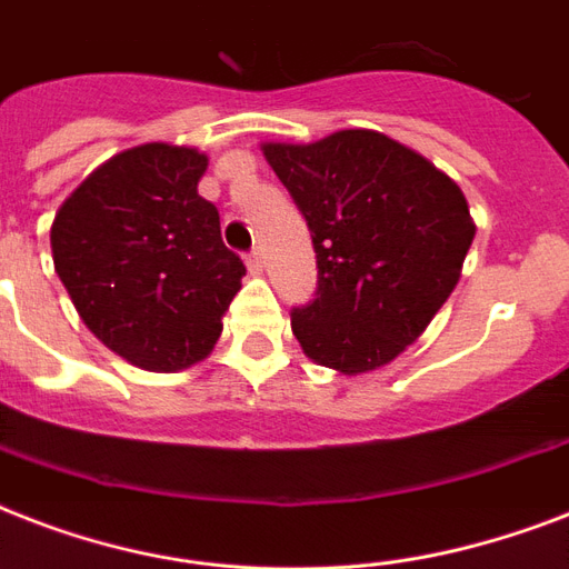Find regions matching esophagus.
<instances>
[{
  "mask_svg": "<svg viewBox=\"0 0 569 569\" xmlns=\"http://www.w3.org/2000/svg\"><path fill=\"white\" fill-rule=\"evenodd\" d=\"M244 262H248L250 274H259V271H262V250H259V248L250 250L248 257H244Z\"/></svg>",
  "mask_w": 569,
  "mask_h": 569,
  "instance_id": "34e87169",
  "label": "esophagus"
}]
</instances>
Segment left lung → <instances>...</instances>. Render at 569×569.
Instances as JSON below:
<instances>
[{
	"mask_svg": "<svg viewBox=\"0 0 569 569\" xmlns=\"http://www.w3.org/2000/svg\"><path fill=\"white\" fill-rule=\"evenodd\" d=\"M310 227L319 286L292 310L303 355L363 375L413 346L458 286L476 223L458 182L375 129L262 144Z\"/></svg>",
	"mask_w": 569,
	"mask_h": 569,
	"instance_id": "8db88e82",
	"label": "left lung"
}]
</instances>
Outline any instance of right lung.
Returning a JSON list of instances; mask_svg holds the SVG:
<instances>
[{
	"mask_svg": "<svg viewBox=\"0 0 569 569\" xmlns=\"http://www.w3.org/2000/svg\"><path fill=\"white\" fill-rule=\"evenodd\" d=\"M194 147H132L111 156L58 209L52 262L102 346L147 372L203 360L241 289L244 262L221 241Z\"/></svg>",
	"mask_w": 569,
	"mask_h": 569,
	"instance_id": "obj_1",
	"label": "right lung"
}]
</instances>
